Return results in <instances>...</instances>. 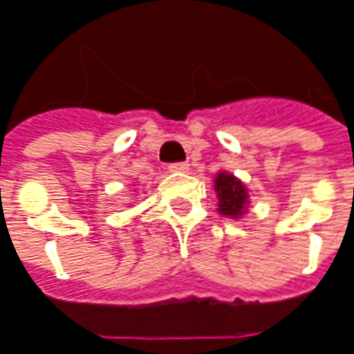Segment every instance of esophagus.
Segmentation results:
<instances>
[{
    "mask_svg": "<svg viewBox=\"0 0 354 354\" xmlns=\"http://www.w3.org/2000/svg\"><path fill=\"white\" fill-rule=\"evenodd\" d=\"M187 169H189L187 162H172V165H169L170 172H185Z\"/></svg>",
    "mask_w": 354,
    "mask_h": 354,
    "instance_id": "1",
    "label": "esophagus"
}]
</instances>
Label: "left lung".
Returning a JSON list of instances; mask_svg holds the SVG:
<instances>
[{"label":"left lung","instance_id":"1","mask_svg":"<svg viewBox=\"0 0 354 354\" xmlns=\"http://www.w3.org/2000/svg\"><path fill=\"white\" fill-rule=\"evenodd\" d=\"M214 192L218 197V212L230 218H239L249 207V192L241 180L230 172H218L214 178Z\"/></svg>","mask_w":354,"mask_h":354}]
</instances>
